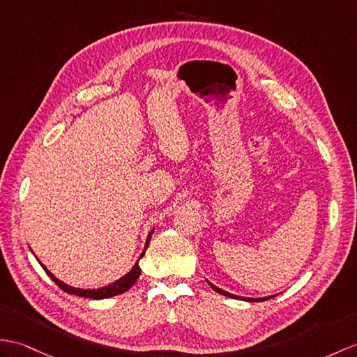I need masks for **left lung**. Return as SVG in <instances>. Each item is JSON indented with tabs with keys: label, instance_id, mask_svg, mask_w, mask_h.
<instances>
[{
	"label": "left lung",
	"instance_id": "1",
	"mask_svg": "<svg viewBox=\"0 0 357 357\" xmlns=\"http://www.w3.org/2000/svg\"><path fill=\"white\" fill-rule=\"evenodd\" d=\"M208 281V280H206ZM208 284L214 289V291H216L218 294H220V295H225V296H228V298H234V300H242V301H248V303H259V301H266V300H269V298H273L275 295H269V296H263V298H245V296H238V295H234V294H229V292H227V291H222L220 287H218V286H214L213 283H210L208 281Z\"/></svg>",
	"mask_w": 357,
	"mask_h": 357
}]
</instances>
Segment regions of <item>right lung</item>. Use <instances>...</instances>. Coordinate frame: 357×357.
Segmentation results:
<instances>
[{
  "mask_svg": "<svg viewBox=\"0 0 357 357\" xmlns=\"http://www.w3.org/2000/svg\"><path fill=\"white\" fill-rule=\"evenodd\" d=\"M153 231H155V228H152L151 233H149V236H147V238H146L144 250H143V252H141L139 259L146 254V250H147V246H149V242H151ZM35 257H36V255H35ZM139 259H138L137 263L134 264V268H132L128 273H124V275H123L121 278L115 280L114 283H111V284L103 286V287H98V289H80V287L68 286L66 283H63V281H61L59 278H56V277L53 275V273L50 272L38 259H36V260L39 261L40 266H43V269L47 272V275H48L50 278H52V280L54 281V283L62 289L63 292L71 294V295H77V296H84V298H91V300H105V298H111V296H115V295L124 294L126 291H129V289H130L132 286H134V283L138 280L139 273H141V268H139V264H138Z\"/></svg>",
  "mask_w": 357,
  "mask_h": 357,
  "instance_id": "obj_1",
  "label": "right lung"
}]
</instances>
